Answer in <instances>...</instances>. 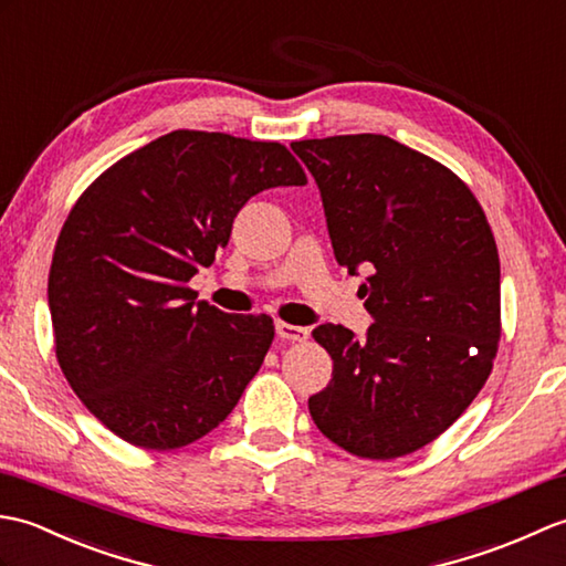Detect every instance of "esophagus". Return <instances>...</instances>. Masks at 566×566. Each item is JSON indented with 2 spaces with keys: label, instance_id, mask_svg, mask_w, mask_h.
I'll list each match as a JSON object with an SVG mask.
<instances>
[{
  "label": "esophagus",
  "instance_id": "34e87169",
  "mask_svg": "<svg viewBox=\"0 0 566 566\" xmlns=\"http://www.w3.org/2000/svg\"><path fill=\"white\" fill-rule=\"evenodd\" d=\"M275 336L281 338V342H305L310 336V332L305 326H295V324H287V322H275Z\"/></svg>",
  "mask_w": 566,
  "mask_h": 566
}]
</instances>
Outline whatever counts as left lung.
Here are the masks:
<instances>
[{
    "instance_id": "left-lung-1",
    "label": "left lung",
    "mask_w": 566,
    "mask_h": 566,
    "mask_svg": "<svg viewBox=\"0 0 566 566\" xmlns=\"http://www.w3.org/2000/svg\"><path fill=\"white\" fill-rule=\"evenodd\" d=\"M315 177L334 256L373 315L366 338L342 324L312 336L334 360L310 397L317 429L370 460L441 436L486 382L501 336V271L482 206L453 171L387 135L293 143Z\"/></svg>"
}]
</instances>
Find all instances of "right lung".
Returning a JSON list of instances; mask_svg holds the SVG:
<instances>
[{
	"instance_id": "add662e5",
	"label": "right lung",
	"mask_w": 566,
	"mask_h": 566,
	"mask_svg": "<svg viewBox=\"0 0 566 566\" xmlns=\"http://www.w3.org/2000/svg\"><path fill=\"white\" fill-rule=\"evenodd\" d=\"M281 143L174 130L106 169L70 210L48 279L57 363L123 441L174 450L228 419L273 342L186 283L230 242L251 196L305 186Z\"/></svg>"
}]
</instances>
